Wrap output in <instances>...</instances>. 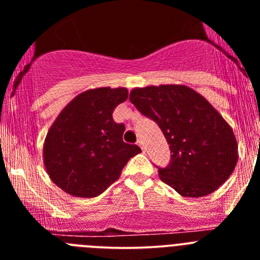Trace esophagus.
Wrapping results in <instances>:
<instances>
[{
	"label": "esophagus",
	"instance_id": "esophagus-1",
	"mask_svg": "<svg viewBox=\"0 0 260 260\" xmlns=\"http://www.w3.org/2000/svg\"><path fill=\"white\" fill-rule=\"evenodd\" d=\"M138 146L141 147V148H142V151H143V152H144V151H146V147H144L143 142H142V141H138Z\"/></svg>",
	"mask_w": 260,
	"mask_h": 260
}]
</instances>
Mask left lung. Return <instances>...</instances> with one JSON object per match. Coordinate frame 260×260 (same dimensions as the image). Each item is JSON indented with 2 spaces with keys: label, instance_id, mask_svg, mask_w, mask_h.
<instances>
[{
  "label": "left lung",
  "instance_id": "1",
  "mask_svg": "<svg viewBox=\"0 0 260 260\" xmlns=\"http://www.w3.org/2000/svg\"><path fill=\"white\" fill-rule=\"evenodd\" d=\"M130 102L161 128L171 162L156 167L162 182L183 197H204L231 177L238 146L231 126L194 89L178 84L134 88Z\"/></svg>",
  "mask_w": 260,
  "mask_h": 260
}]
</instances>
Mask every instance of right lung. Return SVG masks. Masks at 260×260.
Listing matches in <instances>:
<instances>
[{
	"label": "right lung",
	"instance_id": "obj_1",
	"mask_svg": "<svg viewBox=\"0 0 260 260\" xmlns=\"http://www.w3.org/2000/svg\"><path fill=\"white\" fill-rule=\"evenodd\" d=\"M127 95L126 88L89 89L73 99L56 118L45 138L44 165L63 191L80 198L98 197L142 152L137 144L122 141L125 125L112 116Z\"/></svg>",
	"mask_w": 260,
	"mask_h": 260
}]
</instances>
